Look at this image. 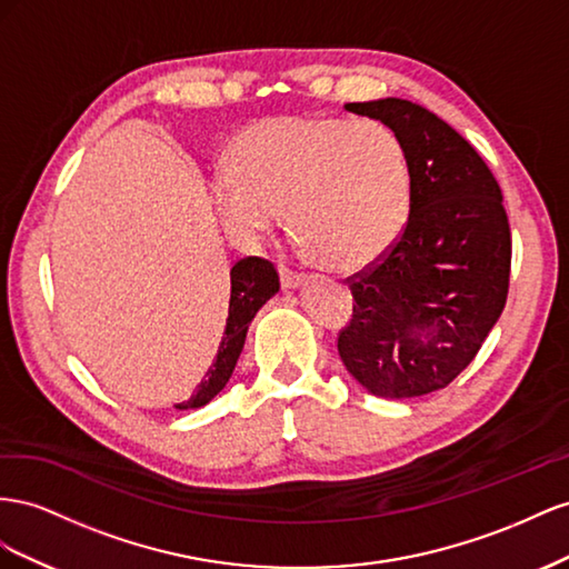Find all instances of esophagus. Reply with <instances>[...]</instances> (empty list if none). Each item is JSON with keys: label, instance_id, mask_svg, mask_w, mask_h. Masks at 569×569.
Segmentation results:
<instances>
[{"label": "esophagus", "instance_id": "34e87169", "mask_svg": "<svg viewBox=\"0 0 569 569\" xmlns=\"http://www.w3.org/2000/svg\"><path fill=\"white\" fill-rule=\"evenodd\" d=\"M279 273H281V286H283L286 290H293V288H298V286L305 281V273L293 271V269H286V267H281V269H279Z\"/></svg>", "mask_w": 569, "mask_h": 569}]
</instances>
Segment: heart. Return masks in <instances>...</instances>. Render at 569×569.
Returning <instances> with one entry per match:
<instances>
[{"instance_id": "b5f03b06", "label": "heart", "mask_w": 569, "mask_h": 569, "mask_svg": "<svg viewBox=\"0 0 569 569\" xmlns=\"http://www.w3.org/2000/svg\"><path fill=\"white\" fill-rule=\"evenodd\" d=\"M223 229L254 246L281 219L302 252L336 269L377 262L412 212L402 138L379 119L286 113L242 131L212 178Z\"/></svg>"}]
</instances>
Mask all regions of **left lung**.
Returning a JSON list of instances; mask_svg holds the SVG:
<instances>
[{
	"instance_id": "8db88e82",
	"label": "left lung",
	"mask_w": 569,
	"mask_h": 569,
	"mask_svg": "<svg viewBox=\"0 0 569 569\" xmlns=\"http://www.w3.org/2000/svg\"><path fill=\"white\" fill-rule=\"evenodd\" d=\"M388 123L412 167V212L396 246L348 276L352 317L338 355L371 396L441 391L475 360L508 300L512 238L491 169L456 128L398 97L350 102Z\"/></svg>"
}]
</instances>
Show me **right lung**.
Segmentation results:
<instances>
[{
	"mask_svg": "<svg viewBox=\"0 0 569 569\" xmlns=\"http://www.w3.org/2000/svg\"><path fill=\"white\" fill-rule=\"evenodd\" d=\"M279 273L262 257H242L231 269V300L219 352L194 393L176 405V410H194L212 400L229 383L240 357L250 321L269 298L279 293Z\"/></svg>",
	"mask_w": 569,
	"mask_h": 569,
	"instance_id": "right-lung-1",
	"label": "right lung"
}]
</instances>
